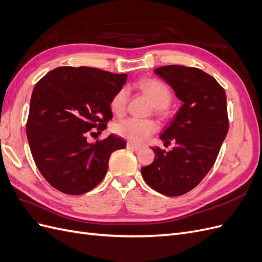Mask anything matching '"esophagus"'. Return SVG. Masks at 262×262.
<instances>
[{
	"mask_svg": "<svg viewBox=\"0 0 262 262\" xmlns=\"http://www.w3.org/2000/svg\"><path fill=\"white\" fill-rule=\"evenodd\" d=\"M126 147L128 148H130V149H132V150H136V152H138V150H140L142 147L141 146H139V145H136V144H133V143H126Z\"/></svg>",
	"mask_w": 262,
	"mask_h": 262,
	"instance_id": "1",
	"label": "esophagus"
}]
</instances>
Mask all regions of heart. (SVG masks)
Returning a JSON list of instances; mask_svg holds the SVG:
<instances>
[{"mask_svg":"<svg viewBox=\"0 0 262 262\" xmlns=\"http://www.w3.org/2000/svg\"><path fill=\"white\" fill-rule=\"evenodd\" d=\"M138 85L139 89L152 100L155 113L161 116L166 115L172 100V94L169 87L163 81L153 77L143 78ZM128 100L129 90L126 87H121L110 100V107H112L113 113L116 115H122L128 105ZM157 130L158 124L152 119L128 118L119 121L115 125V131L118 136L136 144H141L147 141Z\"/></svg>","mask_w":262,"mask_h":262,"instance_id":"1","label":"heart"}]
</instances>
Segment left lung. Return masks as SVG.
<instances>
[{
    "mask_svg": "<svg viewBox=\"0 0 262 262\" xmlns=\"http://www.w3.org/2000/svg\"><path fill=\"white\" fill-rule=\"evenodd\" d=\"M184 102L161 136L169 152L153 147L154 162L142 167V176L155 191L185 194L200 184L216 161L228 131L226 94L217 81L198 68L165 66L154 70Z\"/></svg>",
    "mask_w": 262,
    "mask_h": 262,
    "instance_id": "obj_1",
    "label": "left lung"
}]
</instances>
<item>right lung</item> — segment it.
Segmentation results:
<instances>
[{
    "instance_id": "obj_1",
    "label": "right lung",
    "mask_w": 262,
    "mask_h": 262,
    "mask_svg": "<svg viewBox=\"0 0 262 262\" xmlns=\"http://www.w3.org/2000/svg\"><path fill=\"white\" fill-rule=\"evenodd\" d=\"M128 74L87 67H60L35 85L26 134L43 178L59 191L83 194L104 179L110 155L125 141L110 134L95 143L89 136L113 118L110 100Z\"/></svg>"
}]
</instances>
